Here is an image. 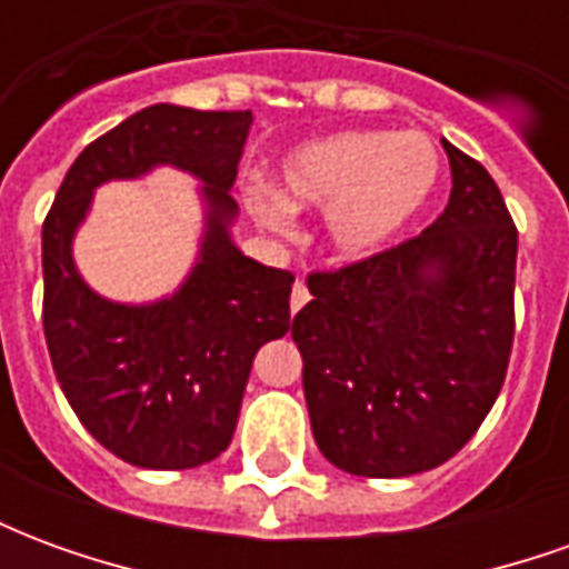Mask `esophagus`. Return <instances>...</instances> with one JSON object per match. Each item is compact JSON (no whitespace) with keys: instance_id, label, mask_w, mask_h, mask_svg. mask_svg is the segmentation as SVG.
<instances>
[{"instance_id":"obj_1","label":"esophagus","mask_w":569,"mask_h":569,"mask_svg":"<svg viewBox=\"0 0 569 569\" xmlns=\"http://www.w3.org/2000/svg\"><path fill=\"white\" fill-rule=\"evenodd\" d=\"M308 298H310L308 286L301 283V280H296V286H292V298H289V308H292V313L305 308V305H308Z\"/></svg>"}]
</instances>
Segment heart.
<instances>
[{
  "instance_id": "heart-1",
  "label": "heart",
  "mask_w": 569,
  "mask_h": 569,
  "mask_svg": "<svg viewBox=\"0 0 569 569\" xmlns=\"http://www.w3.org/2000/svg\"><path fill=\"white\" fill-rule=\"evenodd\" d=\"M445 176L423 133L345 130L305 142L277 167V191L247 188L243 203L264 228L283 231L292 210L326 207V240L341 259H366L427 210Z\"/></svg>"
}]
</instances>
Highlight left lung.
<instances>
[{
	"label": "left lung",
	"instance_id": "left-lung-1",
	"mask_svg": "<svg viewBox=\"0 0 569 569\" xmlns=\"http://www.w3.org/2000/svg\"><path fill=\"white\" fill-rule=\"evenodd\" d=\"M451 198L427 231L310 273L292 320L322 457L362 478L436 469L497 402L515 335L518 231L490 173L441 140Z\"/></svg>",
	"mask_w": 569,
	"mask_h": 569
}]
</instances>
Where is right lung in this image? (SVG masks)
Instances as JSON below:
<instances>
[{
	"mask_svg": "<svg viewBox=\"0 0 569 569\" xmlns=\"http://www.w3.org/2000/svg\"><path fill=\"white\" fill-rule=\"evenodd\" d=\"M252 112L158 103L93 140L69 167L42 224L44 341L60 390L106 451L142 469H191L231 445L259 347L289 332L296 277L231 240V186ZM161 162L204 182L199 261L173 297L118 306L74 268L71 240L92 191Z\"/></svg>",
	"mask_w": 569,
	"mask_h": 569,
	"instance_id": "obj_1",
	"label": "right lung"
}]
</instances>
